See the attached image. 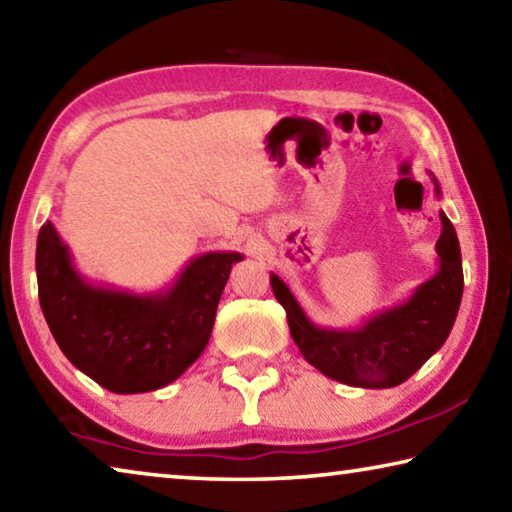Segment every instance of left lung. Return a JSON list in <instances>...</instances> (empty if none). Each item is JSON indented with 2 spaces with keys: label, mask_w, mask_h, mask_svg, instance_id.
Returning <instances> with one entry per match:
<instances>
[{
  "label": "left lung",
  "mask_w": 512,
  "mask_h": 512,
  "mask_svg": "<svg viewBox=\"0 0 512 512\" xmlns=\"http://www.w3.org/2000/svg\"><path fill=\"white\" fill-rule=\"evenodd\" d=\"M436 196L440 198L438 180ZM443 232L436 241L438 271L413 296L391 309L366 318L350 329H329L311 323L287 284L271 273V287L287 311L293 343L325 377L359 388H393L422 368L452 332L463 298L461 246L452 221L440 210Z\"/></svg>",
  "instance_id": "8db88e82"
}]
</instances>
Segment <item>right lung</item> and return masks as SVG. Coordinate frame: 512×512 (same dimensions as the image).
Masks as SVG:
<instances>
[{
	"mask_svg": "<svg viewBox=\"0 0 512 512\" xmlns=\"http://www.w3.org/2000/svg\"><path fill=\"white\" fill-rule=\"evenodd\" d=\"M241 259L223 250L198 255L158 293L110 289L76 271L47 221L36 248L38 298L58 348L76 368L112 393H149L201 357L230 268Z\"/></svg>",
	"mask_w": 512,
	"mask_h": 512,
	"instance_id": "1",
	"label": "right lung"
}]
</instances>
